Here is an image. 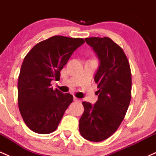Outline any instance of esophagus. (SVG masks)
Masks as SVG:
<instances>
[{
  "label": "esophagus",
  "mask_w": 156,
  "mask_h": 156,
  "mask_svg": "<svg viewBox=\"0 0 156 156\" xmlns=\"http://www.w3.org/2000/svg\"><path fill=\"white\" fill-rule=\"evenodd\" d=\"M74 101L78 102V103H80V99H79V98H76V97H74Z\"/></svg>",
  "instance_id": "1"
}]
</instances>
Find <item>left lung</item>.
I'll return each mask as SVG.
<instances>
[{"instance_id":"8db88e82","label":"left lung","mask_w":156,"mask_h":156,"mask_svg":"<svg viewBox=\"0 0 156 156\" xmlns=\"http://www.w3.org/2000/svg\"><path fill=\"white\" fill-rule=\"evenodd\" d=\"M95 52L100 66L94 76L98 100L83 102L79 131L84 139L101 141L110 137L124 119L131 99V71L122 48L108 37L86 38Z\"/></svg>"}]
</instances>
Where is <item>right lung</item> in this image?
Segmentation results:
<instances>
[{
    "mask_svg": "<svg viewBox=\"0 0 156 156\" xmlns=\"http://www.w3.org/2000/svg\"><path fill=\"white\" fill-rule=\"evenodd\" d=\"M84 42L81 38L53 36L34 46L24 58L17 101L23 121L32 131L48 134L58 128L73 96L53 90L51 83L60 79L61 70Z\"/></svg>",
    "mask_w": 156,
    "mask_h": 156,
    "instance_id": "add662e5",
    "label": "right lung"
}]
</instances>
